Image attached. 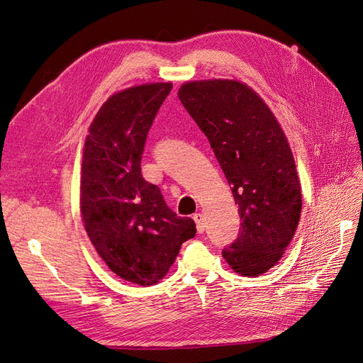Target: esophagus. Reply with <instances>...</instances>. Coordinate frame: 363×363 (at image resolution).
<instances>
[{
    "mask_svg": "<svg viewBox=\"0 0 363 363\" xmlns=\"http://www.w3.org/2000/svg\"><path fill=\"white\" fill-rule=\"evenodd\" d=\"M194 220L196 223V229L199 234H202L204 232V228H206V223H204V216H202L201 213H195L194 214Z\"/></svg>",
    "mask_w": 363,
    "mask_h": 363,
    "instance_id": "1",
    "label": "esophagus"
}]
</instances>
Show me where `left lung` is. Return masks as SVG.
Returning a JSON list of instances; mask_svg holds the SVG:
<instances>
[{"mask_svg": "<svg viewBox=\"0 0 363 363\" xmlns=\"http://www.w3.org/2000/svg\"><path fill=\"white\" fill-rule=\"evenodd\" d=\"M179 98L206 134L238 206V238L222 255L257 277L281 259L299 223L302 195L294 155L272 111L237 80L184 83Z\"/></svg>", "mask_w": 363, "mask_h": 363, "instance_id": "left-lung-1", "label": "left lung"}]
</instances>
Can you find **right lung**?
Returning a JSON list of instances; mask_svg holds the SVG:
<instances>
[{
	"label": "right lung",
	"mask_w": 363,
	"mask_h": 363,
	"mask_svg": "<svg viewBox=\"0 0 363 363\" xmlns=\"http://www.w3.org/2000/svg\"><path fill=\"white\" fill-rule=\"evenodd\" d=\"M171 83L134 86L111 95L86 137L80 210L95 250L121 279L152 286L165 277L182 244L196 234L156 184L143 179L147 133Z\"/></svg>",
	"instance_id": "obj_1"
}]
</instances>
